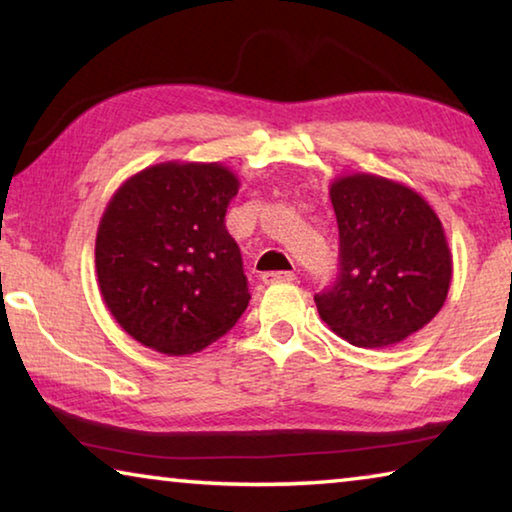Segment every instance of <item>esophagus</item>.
<instances>
[{"label": "esophagus", "instance_id": "1", "mask_svg": "<svg viewBox=\"0 0 512 512\" xmlns=\"http://www.w3.org/2000/svg\"><path fill=\"white\" fill-rule=\"evenodd\" d=\"M296 280V273L293 271H271L262 275L264 284H275V282H293Z\"/></svg>", "mask_w": 512, "mask_h": 512}]
</instances>
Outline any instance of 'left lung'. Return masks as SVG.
I'll return each instance as SVG.
<instances>
[{
    "mask_svg": "<svg viewBox=\"0 0 512 512\" xmlns=\"http://www.w3.org/2000/svg\"><path fill=\"white\" fill-rule=\"evenodd\" d=\"M329 198L341 273L314 298L318 314L357 348H391L445 305L454 262L443 223L422 194L375 173H343Z\"/></svg>",
    "mask_w": 512,
    "mask_h": 512,
    "instance_id": "obj_1",
    "label": "left lung"
}]
</instances>
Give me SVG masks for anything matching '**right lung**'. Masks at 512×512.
<instances>
[{
    "label": "right lung",
    "mask_w": 512,
    "mask_h": 512,
    "mask_svg": "<svg viewBox=\"0 0 512 512\" xmlns=\"http://www.w3.org/2000/svg\"><path fill=\"white\" fill-rule=\"evenodd\" d=\"M239 192L219 162H158L103 210L94 244L101 298L128 336L169 357L201 352L250 300L225 210Z\"/></svg>",
    "instance_id": "right-lung-1"
}]
</instances>
